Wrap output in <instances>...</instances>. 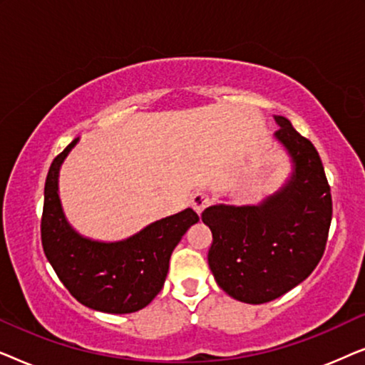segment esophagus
Returning a JSON list of instances; mask_svg holds the SVG:
<instances>
[{"label": "esophagus", "instance_id": "34e87169", "mask_svg": "<svg viewBox=\"0 0 365 365\" xmlns=\"http://www.w3.org/2000/svg\"><path fill=\"white\" fill-rule=\"evenodd\" d=\"M209 204H211V197H209V194L204 191H197L191 197V206L197 214H201L204 209L209 206Z\"/></svg>", "mask_w": 365, "mask_h": 365}]
</instances>
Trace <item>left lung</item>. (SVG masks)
I'll use <instances>...</instances> for the list:
<instances>
[{
    "mask_svg": "<svg viewBox=\"0 0 365 365\" xmlns=\"http://www.w3.org/2000/svg\"><path fill=\"white\" fill-rule=\"evenodd\" d=\"M274 119L291 178L262 202L216 204L201 216L212 232L207 262L217 286L246 304L274 301L311 276L332 219L331 187L316 148L289 119Z\"/></svg>",
    "mask_w": 365,
    "mask_h": 365,
    "instance_id": "1",
    "label": "left lung"
}]
</instances>
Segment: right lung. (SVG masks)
<instances>
[{
    "label": "right lung",
    "mask_w": 365,
    "mask_h": 365,
    "mask_svg": "<svg viewBox=\"0 0 365 365\" xmlns=\"http://www.w3.org/2000/svg\"><path fill=\"white\" fill-rule=\"evenodd\" d=\"M78 141L54 158L48 171L41 219L44 254L83 306L108 314L136 312L163 289L174 247L199 216L187 207L116 242L81 236L64 216L58 192L59 169Z\"/></svg>",
    "instance_id": "obj_1"
}]
</instances>
